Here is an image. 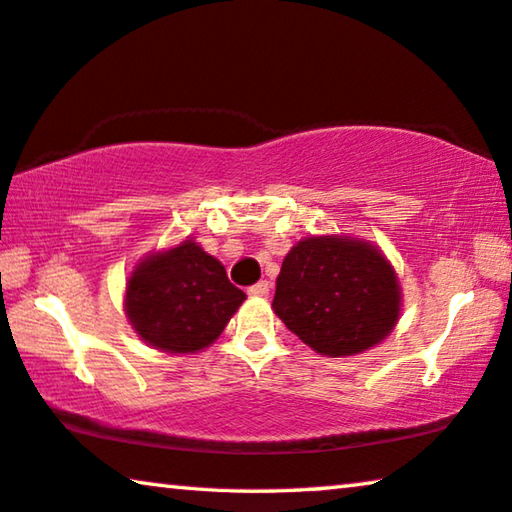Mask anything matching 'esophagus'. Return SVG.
Here are the masks:
<instances>
[{"instance_id":"34e87169","label":"esophagus","mask_w":512,"mask_h":512,"mask_svg":"<svg viewBox=\"0 0 512 512\" xmlns=\"http://www.w3.org/2000/svg\"><path fill=\"white\" fill-rule=\"evenodd\" d=\"M269 292H271V285L266 280H259V282H255L253 287H248V294L250 296H262V299H266V296H269Z\"/></svg>"}]
</instances>
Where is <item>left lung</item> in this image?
Segmentation results:
<instances>
[{"mask_svg":"<svg viewBox=\"0 0 512 512\" xmlns=\"http://www.w3.org/2000/svg\"><path fill=\"white\" fill-rule=\"evenodd\" d=\"M273 310L317 354L352 356L393 331L400 287L391 264L370 243L310 236L282 262Z\"/></svg>","mask_w":512,"mask_h":512,"instance_id":"1","label":"left lung"}]
</instances>
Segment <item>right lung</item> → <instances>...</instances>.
<instances>
[{"label": "right lung", "mask_w": 512, "mask_h": 512, "mask_svg": "<svg viewBox=\"0 0 512 512\" xmlns=\"http://www.w3.org/2000/svg\"><path fill=\"white\" fill-rule=\"evenodd\" d=\"M246 299L225 266L193 241L140 262L126 285V315L144 342L170 354L209 347Z\"/></svg>", "instance_id": "1"}]
</instances>
